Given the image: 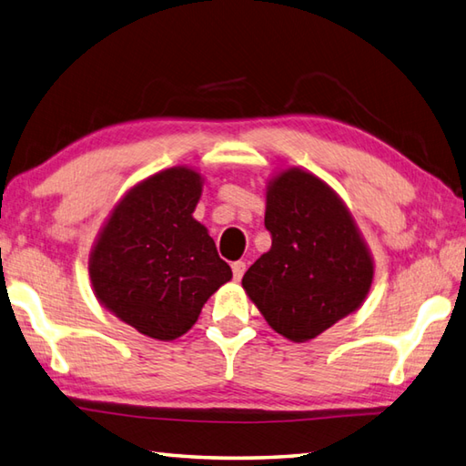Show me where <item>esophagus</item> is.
Instances as JSON below:
<instances>
[{"label":"esophagus","mask_w":466,"mask_h":466,"mask_svg":"<svg viewBox=\"0 0 466 466\" xmlns=\"http://www.w3.org/2000/svg\"><path fill=\"white\" fill-rule=\"evenodd\" d=\"M231 269H233V279L239 281L243 278V273H245V263L235 261V263H231Z\"/></svg>","instance_id":"34e87169"}]
</instances>
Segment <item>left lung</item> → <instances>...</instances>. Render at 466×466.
<instances>
[{"mask_svg":"<svg viewBox=\"0 0 466 466\" xmlns=\"http://www.w3.org/2000/svg\"><path fill=\"white\" fill-rule=\"evenodd\" d=\"M265 229L271 249L247 269L241 286L278 334L299 344L362 306L374 259L328 183L298 167L275 175Z\"/></svg>","mask_w":466,"mask_h":466,"instance_id":"1","label":"left lung"}]
</instances>
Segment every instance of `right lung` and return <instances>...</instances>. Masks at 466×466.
<instances>
[{"label":"right lung","mask_w":466,"mask_h":466,"mask_svg":"<svg viewBox=\"0 0 466 466\" xmlns=\"http://www.w3.org/2000/svg\"><path fill=\"white\" fill-rule=\"evenodd\" d=\"M201 193L203 177L188 167L140 180L112 208L90 251L94 296L148 338L187 334L207 299L233 278L193 217Z\"/></svg>","instance_id":"add662e5"}]
</instances>
